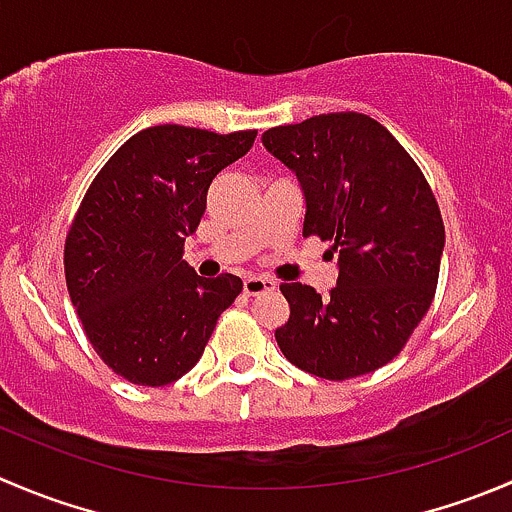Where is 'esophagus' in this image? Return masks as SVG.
Segmentation results:
<instances>
[{
	"label": "esophagus",
	"instance_id": "34e87169",
	"mask_svg": "<svg viewBox=\"0 0 512 512\" xmlns=\"http://www.w3.org/2000/svg\"><path fill=\"white\" fill-rule=\"evenodd\" d=\"M277 282L270 280V277H247L245 282H242V290H245V295H260V292H267V290H275Z\"/></svg>",
	"mask_w": 512,
	"mask_h": 512
}]
</instances>
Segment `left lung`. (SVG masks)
<instances>
[{"label": "left lung", "instance_id": "1", "mask_svg": "<svg viewBox=\"0 0 512 512\" xmlns=\"http://www.w3.org/2000/svg\"><path fill=\"white\" fill-rule=\"evenodd\" d=\"M305 197L302 235L335 242L330 297L282 282L290 317L275 330L282 355L310 375L347 380L393 360L438 287L445 227L413 157L360 112L317 114L262 135Z\"/></svg>", "mask_w": 512, "mask_h": 512}]
</instances>
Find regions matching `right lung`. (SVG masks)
I'll use <instances>...</instances> for the list:
<instances>
[{"instance_id": "obj_1", "label": "right lung", "mask_w": 512, "mask_h": 512, "mask_svg": "<svg viewBox=\"0 0 512 512\" xmlns=\"http://www.w3.org/2000/svg\"><path fill=\"white\" fill-rule=\"evenodd\" d=\"M257 132L157 124L124 142L89 185L64 245V275L89 342L124 380L170 385L205 352L237 275L200 277L182 260L212 180Z\"/></svg>"}]
</instances>
